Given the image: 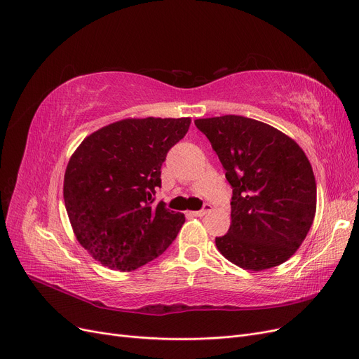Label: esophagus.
I'll use <instances>...</instances> for the list:
<instances>
[{
    "mask_svg": "<svg viewBox=\"0 0 359 359\" xmlns=\"http://www.w3.org/2000/svg\"><path fill=\"white\" fill-rule=\"evenodd\" d=\"M210 211H211V205L205 204V207L202 208L201 211H189L188 214H189V215H194V217H202V215H205V214L210 212Z\"/></svg>",
    "mask_w": 359,
    "mask_h": 359,
    "instance_id": "1",
    "label": "esophagus"
}]
</instances>
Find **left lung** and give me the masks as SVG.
I'll use <instances>...</instances> for the list:
<instances>
[{
  "label": "left lung",
  "mask_w": 359,
  "mask_h": 359,
  "mask_svg": "<svg viewBox=\"0 0 359 359\" xmlns=\"http://www.w3.org/2000/svg\"><path fill=\"white\" fill-rule=\"evenodd\" d=\"M233 188L230 229L215 238L235 266L261 271L287 261L302 245L317 211V184L304 149L254 118H196Z\"/></svg>",
  "instance_id": "8db88e82"
}]
</instances>
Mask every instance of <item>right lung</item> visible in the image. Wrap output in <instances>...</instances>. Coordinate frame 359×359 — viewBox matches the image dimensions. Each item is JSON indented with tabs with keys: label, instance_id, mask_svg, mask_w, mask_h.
Masks as SVG:
<instances>
[{
	"label": "right lung",
	"instance_id": "1",
	"mask_svg": "<svg viewBox=\"0 0 359 359\" xmlns=\"http://www.w3.org/2000/svg\"><path fill=\"white\" fill-rule=\"evenodd\" d=\"M191 117L123 118L86 136L69 160L63 196L74 236L102 266L132 271L161 255L184 214L152 207L168 149Z\"/></svg>",
	"mask_w": 359,
	"mask_h": 359
}]
</instances>
